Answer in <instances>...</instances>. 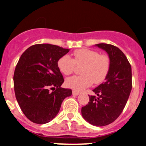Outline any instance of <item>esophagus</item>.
I'll return each mask as SVG.
<instances>
[{"mask_svg":"<svg viewBox=\"0 0 146 146\" xmlns=\"http://www.w3.org/2000/svg\"><path fill=\"white\" fill-rule=\"evenodd\" d=\"M80 94V93L78 91H76V90H73V95H74V96H78V95Z\"/></svg>","mask_w":146,"mask_h":146,"instance_id":"esophagus-1","label":"esophagus"}]
</instances>
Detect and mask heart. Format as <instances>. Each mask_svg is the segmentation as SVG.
I'll list each match as a JSON object with an SVG mask.
<instances>
[{
	"label": "heart",
	"instance_id": "heart-1",
	"mask_svg": "<svg viewBox=\"0 0 146 146\" xmlns=\"http://www.w3.org/2000/svg\"><path fill=\"white\" fill-rule=\"evenodd\" d=\"M76 66H83L81 76L68 78L65 84L68 88L80 91L89 87L92 83L99 84L105 80L111 69V58L106 54H99L98 51L87 48L74 51L73 58L64 55L59 58L58 67L63 74L70 75Z\"/></svg>",
	"mask_w": 146,
	"mask_h": 146
}]
</instances>
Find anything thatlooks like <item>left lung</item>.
<instances>
[{
	"mask_svg": "<svg viewBox=\"0 0 146 146\" xmlns=\"http://www.w3.org/2000/svg\"><path fill=\"white\" fill-rule=\"evenodd\" d=\"M111 58V69L105 82L93 89L88 104L81 108L82 116L89 123L104 126L118 118L123 111L132 89V70L126 56L116 46L96 44Z\"/></svg>",
	"mask_w": 146,
	"mask_h": 146,
	"instance_id": "obj_1",
	"label": "left lung"
}]
</instances>
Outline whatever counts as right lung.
Wrapping results in <instances>:
<instances>
[{
    "mask_svg": "<svg viewBox=\"0 0 146 146\" xmlns=\"http://www.w3.org/2000/svg\"><path fill=\"white\" fill-rule=\"evenodd\" d=\"M51 44H35L21 55L14 72V90L24 115L38 124L50 122L57 115L62 102L72 94L63 88V75L58 67L61 56L69 52Z\"/></svg>",
    "mask_w": 146,
    "mask_h": 146,
    "instance_id": "obj_1",
    "label": "right lung"
}]
</instances>
